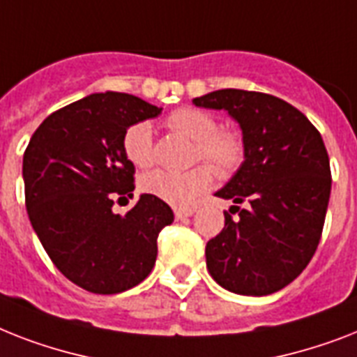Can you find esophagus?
Segmentation results:
<instances>
[{
  "instance_id": "esophagus-1",
  "label": "esophagus",
  "mask_w": 357,
  "mask_h": 357,
  "mask_svg": "<svg viewBox=\"0 0 357 357\" xmlns=\"http://www.w3.org/2000/svg\"><path fill=\"white\" fill-rule=\"evenodd\" d=\"M192 214H194V208H192V207H187V208H174V216H176V220L187 218V216H192Z\"/></svg>"
}]
</instances>
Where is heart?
Wrapping results in <instances>:
<instances>
[{"label":"heart","mask_w":357,"mask_h":357,"mask_svg":"<svg viewBox=\"0 0 357 357\" xmlns=\"http://www.w3.org/2000/svg\"><path fill=\"white\" fill-rule=\"evenodd\" d=\"M167 126L192 139L196 144L194 159L207 161L220 176L233 174L244 161L245 144L242 135L233 128H218V121L204 109H176L167 117ZM123 149L135 167H150L153 163L152 126L144 121L128 126L123 135ZM210 167L198 165L187 172L153 170L141 179V188L153 198L176 207H185L211 188L213 169Z\"/></svg>","instance_id":"1"}]
</instances>
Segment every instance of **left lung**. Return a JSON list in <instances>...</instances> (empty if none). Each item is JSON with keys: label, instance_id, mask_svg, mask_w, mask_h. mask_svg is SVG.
<instances>
[{"label": "left lung", "instance_id": "1", "mask_svg": "<svg viewBox=\"0 0 357 357\" xmlns=\"http://www.w3.org/2000/svg\"><path fill=\"white\" fill-rule=\"evenodd\" d=\"M192 102L225 109L245 144L242 167L216 192L234 205L224 213L222 233L207 242L208 273L233 294H275L303 273L319 245L332 188L323 137L273 95L218 89Z\"/></svg>", "mask_w": 357, "mask_h": 357}]
</instances>
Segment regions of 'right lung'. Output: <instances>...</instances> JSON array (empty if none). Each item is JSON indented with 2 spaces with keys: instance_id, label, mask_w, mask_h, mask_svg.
Masks as SVG:
<instances>
[{
  "instance_id": "right-lung-1",
  "label": "right lung",
  "mask_w": 357,
  "mask_h": 357,
  "mask_svg": "<svg viewBox=\"0 0 357 357\" xmlns=\"http://www.w3.org/2000/svg\"><path fill=\"white\" fill-rule=\"evenodd\" d=\"M159 113L133 95L93 93L51 113L23 153L34 233L60 273L91 294H121L143 282L161 229L174 222L172 208L150 194L124 216L112 211L135 188L124 132Z\"/></svg>"
}]
</instances>
